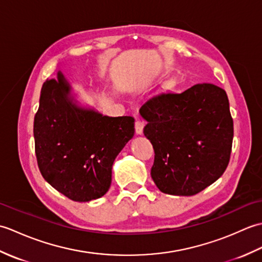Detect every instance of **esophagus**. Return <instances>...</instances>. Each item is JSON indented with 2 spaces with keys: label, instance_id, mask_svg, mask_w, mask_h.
Listing matches in <instances>:
<instances>
[{
  "label": "esophagus",
  "instance_id": "obj_1",
  "mask_svg": "<svg viewBox=\"0 0 262 262\" xmlns=\"http://www.w3.org/2000/svg\"><path fill=\"white\" fill-rule=\"evenodd\" d=\"M144 125H145V122L142 119H137L135 121V130H136V134L141 135L143 134V129H144Z\"/></svg>",
  "mask_w": 262,
  "mask_h": 262
}]
</instances>
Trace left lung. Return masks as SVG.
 <instances>
[{
    "label": "left lung",
    "instance_id": "8db88e82",
    "mask_svg": "<svg viewBox=\"0 0 262 262\" xmlns=\"http://www.w3.org/2000/svg\"><path fill=\"white\" fill-rule=\"evenodd\" d=\"M144 135L154 148L151 176L161 191L192 196L224 173L233 119L223 89L203 83L181 93H160L144 103Z\"/></svg>",
    "mask_w": 262,
    "mask_h": 262
}]
</instances>
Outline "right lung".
I'll return each mask as SVG.
<instances>
[{"label":"right lung","mask_w":262,"mask_h":262,"mask_svg":"<svg viewBox=\"0 0 262 262\" xmlns=\"http://www.w3.org/2000/svg\"><path fill=\"white\" fill-rule=\"evenodd\" d=\"M58 72L43 83L33 121L40 173L74 202H90L109 190L114 161L134 136V118L108 117L81 108Z\"/></svg>","instance_id":"add662e5"}]
</instances>
